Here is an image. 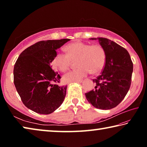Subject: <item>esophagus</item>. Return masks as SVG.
<instances>
[{
  "mask_svg": "<svg viewBox=\"0 0 147 147\" xmlns=\"http://www.w3.org/2000/svg\"><path fill=\"white\" fill-rule=\"evenodd\" d=\"M83 82V80H80V81H78V82H76V83H82Z\"/></svg>",
  "mask_w": 147,
  "mask_h": 147,
  "instance_id": "esophagus-1",
  "label": "esophagus"
}]
</instances>
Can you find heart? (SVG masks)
I'll return each instance as SVG.
<instances>
[{
    "mask_svg": "<svg viewBox=\"0 0 147 147\" xmlns=\"http://www.w3.org/2000/svg\"><path fill=\"white\" fill-rule=\"evenodd\" d=\"M66 53L57 52L53 59L54 67L64 72L67 70L72 61L78 59L76 65L78 69L65 73L63 80L65 82H76L91 73H100L103 70L106 61V54L102 47L98 45H91L83 42H76L67 45Z\"/></svg>",
    "mask_w": 147,
    "mask_h": 147,
    "instance_id": "1",
    "label": "heart"
}]
</instances>
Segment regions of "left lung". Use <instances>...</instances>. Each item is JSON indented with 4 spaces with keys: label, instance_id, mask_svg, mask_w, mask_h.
<instances>
[{
    "label": "left lung",
    "instance_id": "1",
    "mask_svg": "<svg viewBox=\"0 0 147 147\" xmlns=\"http://www.w3.org/2000/svg\"><path fill=\"white\" fill-rule=\"evenodd\" d=\"M98 40L105 50L106 61L102 74L93 82L94 89L85 94L86 99L94 108L110 109L115 108L127 94L131 85L133 63L128 51L110 39L90 38Z\"/></svg>",
    "mask_w": 147,
    "mask_h": 147
}]
</instances>
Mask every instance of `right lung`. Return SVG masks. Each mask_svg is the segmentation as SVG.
Here are the masks:
<instances>
[{
  "instance_id": "add662e5",
  "label": "right lung",
  "mask_w": 147,
  "mask_h": 147,
  "mask_svg": "<svg viewBox=\"0 0 147 147\" xmlns=\"http://www.w3.org/2000/svg\"><path fill=\"white\" fill-rule=\"evenodd\" d=\"M69 39L38 42L20 54L13 69L17 91L26 108L39 114L54 112L63 103L67 86H59L61 77L51 63L56 51Z\"/></svg>"
}]
</instances>
